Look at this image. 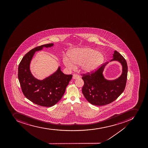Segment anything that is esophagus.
<instances>
[{"instance_id":"34e87169","label":"esophagus","mask_w":148,"mask_h":148,"mask_svg":"<svg viewBox=\"0 0 148 148\" xmlns=\"http://www.w3.org/2000/svg\"><path fill=\"white\" fill-rule=\"evenodd\" d=\"M80 77L79 75H77V74H73V77H72V79H78Z\"/></svg>"}]
</instances>
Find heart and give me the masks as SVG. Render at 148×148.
I'll return each instance as SVG.
<instances>
[{
	"instance_id": "heart-1",
	"label": "heart",
	"mask_w": 148,
	"mask_h": 148,
	"mask_svg": "<svg viewBox=\"0 0 148 148\" xmlns=\"http://www.w3.org/2000/svg\"><path fill=\"white\" fill-rule=\"evenodd\" d=\"M105 60V56L102 52L96 49L85 47L74 49L69 52V56L64 55V65L70 69H75L76 64H80L82 71L86 73L94 72L101 67Z\"/></svg>"
}]
</instances>
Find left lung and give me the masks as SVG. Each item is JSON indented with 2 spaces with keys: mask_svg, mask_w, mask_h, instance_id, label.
Returning a JSON list of instances; mask_svg holds the SVG:
<instances>
[{
  "mask_svg": "<svg viewBox=\"0 0 148 148\" xmlns=\"http://www.w3.org/2000/svg\"><path fill=\"white\" fill-rule=\"evenodd\" d=\"M114 61L119 62L122 67V74L117 79L109 80L105 77L103 71L109 62L103 65L94 73L83 76V94L92 105L102 106L109 104L116 99L124 91L128 72L127 62L116 51H114L110 62Z\"/></svg>",
  "mask_w": 148,
  "mask_h": 148,
  "instance_id": "1",
  "label": "left lung"
}]
</instances>
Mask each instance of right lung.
I'll return each instance as SVG.
<instances>
[{"label":"right lung","instance_id":"right-lung-1","mask_svg":"<svg viewBox=\"0 0 148 148\" xmlns=\"http://www.w3.org/2000/svg\"><path fill=\"white\" fill-rule=\"evenodd\" d=\"M53 46V43H49L31 50L23 58L18 69L19 81L25 97L45 107L53 106L62 99L72 77V75L64 74L60 66L55 72L43 79H36L32 73L30 64L36 52Z\"/></svg>","mask_w":148,"mask_h":148}]
</instances>
